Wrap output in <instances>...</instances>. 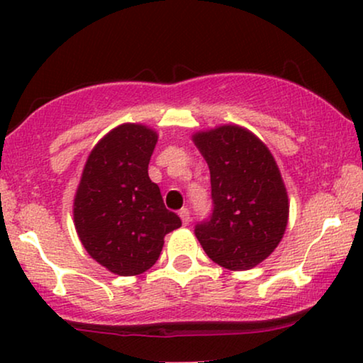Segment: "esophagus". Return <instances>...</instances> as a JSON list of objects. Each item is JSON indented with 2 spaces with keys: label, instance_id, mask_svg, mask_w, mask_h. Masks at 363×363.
Instances as JSON below:
<instances>
[{
  "label": "esophagus",
  "instance_id": "34e87169",
  "mask_svg": "<svg viewBox=\"0 0 363 363\" xmlns=\"http://www.w3.org/2000/svg\"><path fill=\"white\" fill-rule=\"evenodd\" d=\"M179 216H181L182 224H184V225H187L191 222V212H189V209H187V207H182V209L179 211Z\"/></svg>",
  "mask_w": 363,
  "mask_h": 363
}]
</instances>
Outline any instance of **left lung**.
<instances>
[{"label":"left lung","mask_w":363,"mask_h":363,"mask_svg":"<svg viewBox=\"0 0 363 363\" xmlns=\"http://www.w3.org/2000/svg\"><path fill=\"white\" fill-rule=\"evenodd\" d=\"M211 171L212 212L194 234L209 259L247 270L277 247L289 217L287 192L265 144L238 125L194 136Z\"/></svg>","instance_id":"left-lung-1"}]
</instances>
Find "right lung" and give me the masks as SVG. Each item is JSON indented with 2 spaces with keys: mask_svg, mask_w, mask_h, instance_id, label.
<instances>
[{
  "mask_svg": "<svg viewBox=\"0 0 363 363\" xmlns=\"http://www.w3.org/2000/svg\"><path fill=\"white\" fill-rule=\"evenodd\" d=\"M157 134L123 124L96 144L74 199V224L96 262L118 275H138L159 259L164 235L182 225L164 206L147 166Z\"/></svg>",
  "mask_w": 363,
  "mask_h": 363,
  "instance_id": "obj_1",
  "label": "right lung"
}]
</instances>
